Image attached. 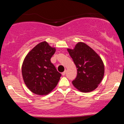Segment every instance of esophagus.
<instances>
[{
  "mask_svg": "<svg viewBox=\"0 0 124 124\" xmlns=\"http://www.w3.org/2000/svg\"><path fill=\"white\" fill-rule=\"evenodd\" d=\"M66 70H65V71H64L63 72H62V75H63V76H65V74H66Z\"/></svg>",
  "mask_w": 124,
  "mask_h": 124,
  "instance_id": "34e87169",
  "label": "esophagus"
}]
</instances>
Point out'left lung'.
Listing matches in <instances>:
<instances>
[{"label": "left lung", "mask_w": 124, "mask_h": 124, "mask_svg": "<svg viewBox=\"0 0 124 124\" xmlns=\"http://www.w3.org/2000/svg\"><path fill=\"white\" fill-rule=\"evenodd\" d=\"M78 68L73 86L81 92L93 91L101 82L104 75V65L101 58L92 48L79 42L74 49H67Z\"/></svg>", "instance_id": "1"}]
</instances>
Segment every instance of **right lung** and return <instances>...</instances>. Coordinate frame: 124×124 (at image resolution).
Wrapping results in <instances>:
<instances>
[{"label": "right lung", "instance_id": "right-lung-1", "mask_svg": "<svg viewBox=\"0 0 124 124\" xmlns=\"http://www.w3.org/2000/svg\"><path fill=\"white\" fill-rule=\"evenodd\" d=\"M56 49L46 41L40 42L26 55L22 65V76L28 89L38 95H46L56 86L61 76L51 58Z\"/></svg>", "mask_w": 124, "mask_h": 124}]
</instances>
